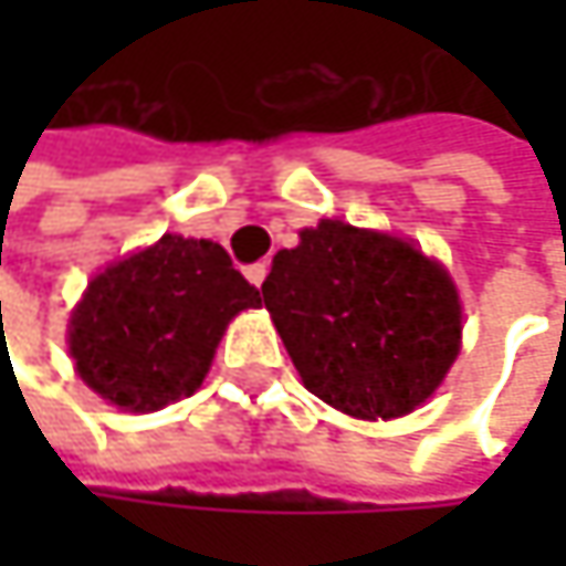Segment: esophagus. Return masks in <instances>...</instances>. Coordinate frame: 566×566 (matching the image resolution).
Returning a JSON list of instances; mask_svg holds the SVG:
<instances>
[{"label": "esophagus", "instance_id": "esophagus-1", "mask_svg": "<svg viewBox=\"0 0 566 566\" xmlns=\"http://www.w3.org/2000/svg\"><path fill=\"white\" fill-rule=\"evenodd\" d=\"M265 275H269V265H265V262H255V265H249V269H245V279L255 284V287H262Z\"/></svg>", "mask_w": 566, "mask_h": 566}]
</instances>
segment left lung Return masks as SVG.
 Here are the masks:
<instances>
[{
    "mask_svg": "<svg viewBox=\"0 0 566 566\" xmlns=\"http://www.w3.org/2000/svg\"><path fill=\"white\" fill-rule=\"evenodd\" d=\"M304 387L357 419H394L449 374L462 307L442 265L337 219L301 232L262 284Z\"/></svg>",
    "mask_w": 566,
    "mask_h": 566,
    "instance_id": "1",
    "label": "left lung"
}]
</instances>
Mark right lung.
Instances as JSON below:
<instances>
[{"instance_id":"right-lung-1","label":"right lung","mask_w":566,"mask_h":566,"mask_svg":"<svg viewBox=\"0 0 566 566\" xmlns=\"http://www.w3.org/2000/svg\"><path fill=\"white\" fill-rule=\"evenodd\" d=\"M222 245L164 235L87 284L67 347L81 380L120 409L150 412L206 377L226 324L259 307Z\"/></svg>"}]
</instances>
